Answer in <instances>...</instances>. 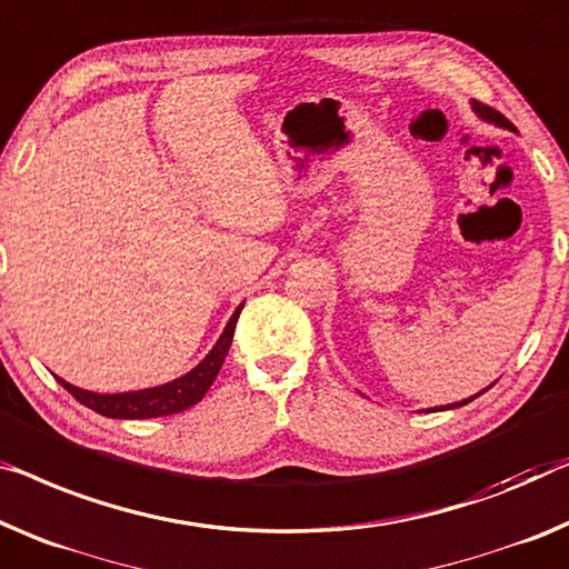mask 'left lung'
<instances>
[{
	"label": "left lung",
	"mask_w": 569,
	"mask_h": 569,
	"mask_svg": "<svg viewBox=\"0 0 569 569\" xmlns=\"http://www.w3.org/2000/svg\"><path fill=\"white\" fill-rule=\"evenodd\" d=\"M470 107H472V112L478 114L482 122L496 124V127H503V130H508V132H516V127H513L511 122H508L501 112H496V109H490V107H486V104H480V101H470ZM490 386H493V383H490ZM490 386H488V388H490ZM488 388H482L480 393H475V396H470V398H462V401H455V403H447V406H435V409H439V411H445V409H460V406L470 403V401H475V398H478V396L486 393ZM435 409H427V411H435Z\"/></svg>",
	"instance_id": "obj_1"
}]
</instances>
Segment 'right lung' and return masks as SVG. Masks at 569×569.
Masks as SVG:
<instances>
[{
	"instance_id": "right-lung-1",
	"label": "right lung",
	"mask_w": 569,
	"mask_h": 569,
	"mask_svg": "<svg viewBox=\"0 0 569 569\" xmlns=\"http://www.w3.org/2000/svg\"><path fill=\"white\" fill-rule=\"evenodd\" d=\"M242 307L244 301L234 309L214 347L207 352V358H203L199 366H193L189 372H183V376L168 380V383L142 388V391H124V393L87 391V388L71 386L63 378H58V383H61L66 391L76 398V401L87 406V409L109 419H158V417H171V413L191 409V406L199 403L203 393L209 391V386L214 383L217 372L222 368L227 352H230L234 325L237 319H240Z\"/></svg>"
}]
</instances>
